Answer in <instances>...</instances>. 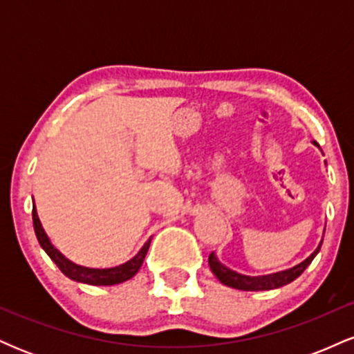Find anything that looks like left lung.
I'll list each match as a JSON object with an SVG mask.
<instances>
[{
    "label": "left lung",
    "mask_w": 354,
    "mask_h": 354,
    "mask_svg": "<svg viewBox=\"0 0 354 354\" xmlns=\"http://www.w3.org/2000/svg\"><path fill=\"white\" fill-rule=\"evenodd\" d=\"M323 243V241H321ZM321 245L316 248L313 253L304 259L303 263L296 265L295 268H290L286 271H279V273L274 274H268V276H245V274H239L236 271L230 270L225 265L218 261V258L214 256V253L209 254L208 263L211 271H213L214 276L221 281L223 284L231 288H236V290H243V291H265V290H274V288H281L284 284L295 281L299 274L306 270L308 265L313 261L316 254H318Z\"/></svg>",
    "instance_id": "left-lung-1"
}]
</instances>
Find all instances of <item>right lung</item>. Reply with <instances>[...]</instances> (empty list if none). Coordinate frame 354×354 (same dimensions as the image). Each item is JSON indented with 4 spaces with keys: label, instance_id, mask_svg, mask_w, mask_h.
<instances>
[{
    "label": "right lung",
    "instance_id": "1",
    "mask_svg": "<svg viewBox=\"0 0 354 354\" xmlns=\"http://www.w3.org/2000/svg\"><path fill=\"white\" fill-rule=\"evenodd\" d=\"M33 226H35V233L36 238H38L39 245L46 254L55 261V265L59 268L61 273L68 278L73 279V281H80V283H86V284H93V286H111V284H118V283H123L131 279L133 276L138 273L141 265L145 261V256L148 253V248L151 239L145 243L143 248L140 250L135 258H131L129 261H126L124 265L115 266V268H108V270H93V268H84L80 265H75L71 263L70 259L64 258L63 254L56 250L55 246L51 245V241L48 239L46 233H44L41 221H39L38 213H36V208L33 206Z\"/></svg>",
    "mask_w": 354,
    "mask_h": 354
}]
</instances>
